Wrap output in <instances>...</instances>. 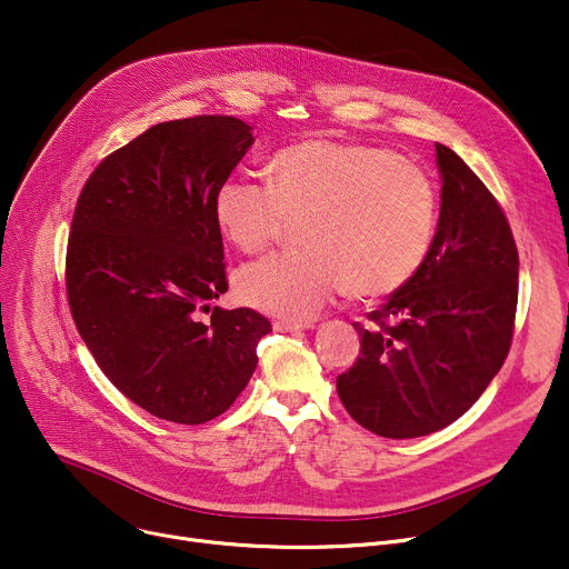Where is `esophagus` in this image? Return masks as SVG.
<instances>
[{
    "label": "esophagus",
    "instance_id": "esophagus-1",
    "mask_svg": "<svg viewBox=\"0 0 569 569\" xmlns=\"http://www.w3.org/2000/svg\"><path fill=\"white\" fill-rule=\"evenodd\" d=\"M313 322H297V320H277L274 330L279 332H300V330H311Z\"/></svg>",
    "mask_w": 569,
    "mask_h": 569
}]
</instances>
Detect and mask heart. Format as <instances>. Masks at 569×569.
<instances>
[{"mask_svg": "<svg viewBox=\"0 0 569 569\" xmlns=\"http://www.w3.org/2000/svg\"><path fill=\"white\" fill-rule=\"evenodd\" d=\"M267 187L228 177L214 193V221L228 242L258 253L288 223H300L302 251L244 264L234 277L244 305L307 318L346 288L378 300L403 288L425 264L438 221L429 174L390 149L309 138L267 163Z\"/></svg>", "mask_w": 569, "mask_h": 569, "instance_id": "1", "label": "heart"}]
</instances>
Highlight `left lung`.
Masks as SVG:
<instances>
[{"label": "left lung", "instance_id": "8db88e82", "mask_svg": "<svg viewBox=\"0 0 569 569\" xmlns=\"http://www.w3.org/2000/svg\"><path fill=\"white\" fill-rule=\"evenodd\" d=\"M440 219L425 264L355 322L362 348L337 378L357 425L382 438L433 433L482 397L510 352L519 253L498 200L461 157L436 142Z\"/></svg>", "mask_w": 569, "mask_h": 569}]
</instances>
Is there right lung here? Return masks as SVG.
Instances as JSON below:
<instances>
[{
	"label": "right lung",
	"mask_w": 569,
	"mask_h": 569,
	"mask_svg": "<svg viewBox=\"0 0 569 569\" xmlns=\"http://www.w3.org/2000/svg\"><path fill=\"white\" fill-rule=\"evenodd\" d=\"M251 131L226 114L161 122L106 157L76 204L67 295L78 332L117 390L168 422L226 412L272 332L253 309L198 320L228 290L214 193Z\"/></svg>",
	"instance_id": "right-lung-1"
}]
</instances>
